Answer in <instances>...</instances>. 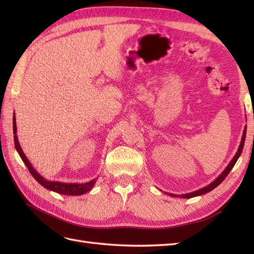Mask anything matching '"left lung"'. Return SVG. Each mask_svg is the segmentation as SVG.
I'll use <instances>...</instances> for the list:
<instances>
[{
    "mask_svg": "<svg viewBox=\"0 0 254 254\" xmlns=\"http://www.w3.org/2000/svg\"><path fill=\"white\" fill-rule=\"evenodd\" d=\"M246 133H247V128H245L244 134H242V138H241V142H240V145H239L238 152L236 153V155L234 156V158L231 159V161H230V163L228 164V166L226 167L225 170L222 172V174H220V175L216 178V179H215L212 183H209L208 186L204 187V188H202V189H199V190H196V191H194V192H191V193L182 194L181 197H183V198H190V197H195V196H198V195H203V194L207 193V192H210L212 190H214L215 188L218 187V186L220 185V183H222V182L224 181L225 178L228 176V174L230 172V170L233 169V167H234V166H235V164L237 163V160H238V158L240 157V155H241V153H242V149H244L245 139H246ZM168 194H169L170 196H177L176 194H172V193H168Z\"/></svg>",
    "mask_w": 254,
    "mask_h": 254,
    "instance_id": "8db88e82",
    "label": "left lung"
}]
</instances>
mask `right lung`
Wrapping results in <instances>:
<instances>
[{"mask_svg":"<svg viewBox=\"0 0 254 254\" xmlns=\"http://www.w3.org/2000/svg\"><path fill=\"white\" fill-rule=\"evenodd\" d=\"M13 132H14V143H15V148L17 150V153L19 154L21 160L24 161V164L27 166L31 176L35 178V179L38 181V183L48 189V190H51L53 192L63 194V195H82V194H85L86 192L90 191L93 187L95 186V183L97 179H93L86 183H64L60 181H50L47 180L45 177H42L40 174H38L37 170L32 167L30 164V161L27 159L26 155L24 154L23 149H21L17 135H16V132H17V127H16V119H15V113L13 117Z\"/></svg>","mask_w":254,"mask_h":254,"instance_id":"add662e5","label":"right lung"}]
</instances>
